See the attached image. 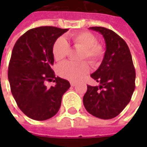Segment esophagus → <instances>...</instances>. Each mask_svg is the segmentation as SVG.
<instances>
[{"label":"esophagus","instance_id":"34e87169","mask_svg":"<svg viewBox=\"0 0 147 147\" xmlns=\"http://www.w3.org/2000/svg\"><path fill=\"white\" fill-rule=\"evenodd\" d=\"M71 86H75L76 85V83H75V82H71Z\"/></svg>","mask_w":147,"mask_h":147}]
</instances>
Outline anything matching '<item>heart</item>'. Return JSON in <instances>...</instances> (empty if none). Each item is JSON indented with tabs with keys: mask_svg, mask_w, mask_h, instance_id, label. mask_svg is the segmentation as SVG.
Masks as SVG:
<instances>
[{
	"mask_svg": "<svg viewBox=\"0 0 147 147\" xmlns=\"http://www.w3.org/2000/svg\"><path fill=\"white\" fill-rule=\"evenodd\" d=\"M71 40L74 47L82 49L80 60L86 59L93 65L100 63L104 56V48L97 43L96 37L88 31H80L71 35ZM70 50V45L64 37H59L55 40L52 47L53 56L57 61H61L66 57ZM89 64L86 61L73 63L66 61L59 64L57 73L64 79L71 81H78L89 72Z\"/></svg>",
	"mask_w": 147,
	"mask_h": 147,
	"instance_id": "b5f03b06",
	"label": "heart"
}]
</instances>
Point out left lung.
Listing matches in <instances>:
<instances>
[{
  "mask_svg": "<svg viewBox=\"0 0 147 147\" xmlns=\"http://www.w3.org/2000/svg\"><path fill=\"white\" fill-rule=\"evenodd\" d=\"M90 29L102 34L106 50L100 67L90 75L100 86H87L83 105L93 116L109 120L118 116L131 101L136 88V70L129 48L121 37L105 27Z\"/></svg>",
  "mask_w": 147,
  "mask_h": 147,
  "instance_id": "left-lung-1",
  "label": "left lung"
}]
</instances>
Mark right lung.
<instances>
[{"mask_svg": "<svg viewBox=\"0 0 147 147\" xmlns=\"http://www.w3.org/2000/svg\"><path fill=\"white\" fill-rule=\"evenodd\" d=\"M67 30L49 26L33 28L18 39L13 47L8 81L18 107L30 119L45 120L56 115L62 96L70 87L69 82L55 76L51 68L54 63L53 42ZM52 80L55 86L47 88L45 83Z\"/></svg>", "mask_w": 147, "mask_h": 147, "instance_id": "add662e5", "label": "right lung"}]
</instances>
